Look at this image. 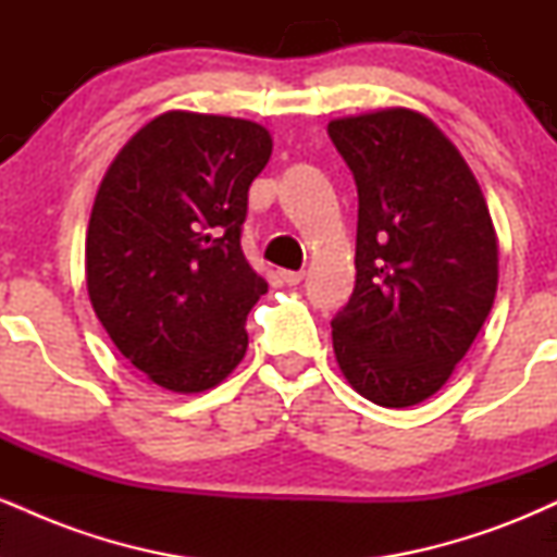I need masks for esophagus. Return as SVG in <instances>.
I'll list each match as a JSON object with an SVG mask.
<instances>
[{
  "label": "esophagus",
  "mask_w": 557,
  "mask_h": 557,
  "mask_svg": "<svg viewBox=\"0 0 557 557\" xmlns=\"http://www.w3.org/2000/svg\"><path fill=\"white\" fill-rule=\"evenodd\" d=\"M280 277H283V283L287 285H298L300 280H304V272H296V270H280Z\"/></svg>",
  "instance_id": "1"
}]
</instances>
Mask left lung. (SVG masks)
I'll list each match as a JSON object with an SVG mask.
<instances>
[{
	"label": "left lung",
	"instance_id": "8db88e82",
	"mask_svg": "<svg viewBox=\"0 0 557 557\" xmlns=\"http://www.w3.org/2000/svg\"><path fill=\"white\" fill-rule=\"evenodd\" d=\"M359 188L356 287L332 348L356 393L417 406L463 359L497 293V235L461 151L421 112L327 125Z\"/></svg>",
	"mask_w": 557,
	"mask_h": 557
}]
</instances>
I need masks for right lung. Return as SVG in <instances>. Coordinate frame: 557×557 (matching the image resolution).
<instances>
[{
	"instance_id": "1",
	"label": "right lung",
	"mask_w": 557,
	"mask_h": 557,
	"mask_svg": "<svg viewBox=\"0 0 557 557\" xmlns=\"http://www.w3.org/2000/svg\"><path fill=\"white\" fill-rule=\"evenodd\" d=\"M270 154V131L251 120L172 110L127 140L96 190L88 298L120 354L159 387L203 393L246 356V317L267 280L240 233Z\"/></svg>"
}]
</instances>
